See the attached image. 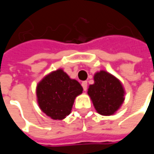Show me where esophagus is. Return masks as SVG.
<instances>
[{"label":"esophagus","instance_id":"obj_1","mask_svg":"<svg viewBox=\"0 0 154 154\" xmlns=\"http://www.w3.org/2000/svg\"><path fill=\"white\" fill-rule=\"evenodd\" d=\"M82 88H83V90L86 91L87 89V82H83L82 83Z\"/></svg>","mask_w":154,"mask_h":154}]
</instances>
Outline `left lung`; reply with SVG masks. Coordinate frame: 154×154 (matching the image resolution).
Wrapping results in <instances>:
<instances>
[{"label": "left lung", "mask_w": 154, "mask_h": 154, "mask_svg": "<svg viewBox=\"0 0 154 154\" xmlns=\"http://www.w3.org/2000/svg\"><path fill=\"white\" fill-rule=\"evenodd\" d=\"M94 80L95 83L89 87L88 95L96 110L102 116L113 115L125 100L120 82L105 71L97 72Z\"/></svg>", "instance_id": "left-lung-1"}]
</instances>
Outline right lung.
<instances>
[{"mask_svg": "<svg viewBox=\"0 0 154 154\" xmlns=\"http://www.w3.org/2000/svg\"><path fill=\"white\" fill-rule=\"evenodd\" d=\"M82 87L58 70L44 77L37 86L38 103L43 112L54 119H63L71 113L74 100L82 92Z\"/></svg>", "mask_w": 154, "mask_h": 154, "instance_id": "1", "label": "right lung"}]
</instances>
